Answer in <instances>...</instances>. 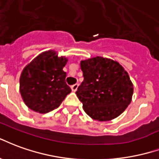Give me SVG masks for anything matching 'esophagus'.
Wrapping results in <instances>:
<instances>
[{
	"label": "esophagus",
	"mask_w": 159,
	"mask_h": 159,
	"mask_svg": "<svg viewBox=\"0 0 159 159\" xmlns=\"http://www.w3.org/2000/svg\"><path fill=\"white\" fill-rule=\"evenodd\" d=\"M78 86H79V84H73L71 86V89L73 91H77V89H78Z\"/></svg>",
	"instance_id": "esophagus-1"
}]
</instances>
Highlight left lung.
<instances>
[{"instance_id": "left-lung-1", "label": "left lung", "mask_w": 159, "mask_h": 159, "mask_svg": "<svg viewBox=\"0 0 159 159\" xmlns=\"http://www.w3.org/2000/svg\"><path fill=\"white\" fill-rule=\"evenodd\" d=\"M80 67L84 80L75 93L84 112L98 121H108L120 115L133 95V84L125 68L102 57L81 61Z\"/></svg>"}]
</instances>
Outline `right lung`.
<instances>
[{"instance_id": "right-lung-1", "label": "right lung", "mask_w": 159, "mask_h": 159, "mask_svg": "<svg viewBox=\"0 0 159 159\" xmlns=\"http://www.w3.org/2000/svg\"><path fill=\"white\" fill-rule=\"evenodd\" d=\"M67 61L66 57H58L55 52L48 51L24 68L20 76V93L30 109L49 113L57 108L71 92L62 70Z\"/></svg>"}]
</instances>
